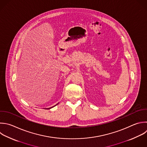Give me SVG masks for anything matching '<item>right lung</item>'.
I'll list each match as a JSON object with an SVG mask.
<instances>
[{
    "label": "right lung",
    "instance_id": "add662e5",
    "mask_svg": "<svg viewBox=\"0 0 147 147\" xmlns=\"http://www.w3.org/2000/svg\"><path fill=\"white\" fill-rule=\"evenodd\" d=\"M51 108H49V109H51Z\"/></svg>",
    "mask_w": 147,
    "mask_h": 147
}]
</instances>
